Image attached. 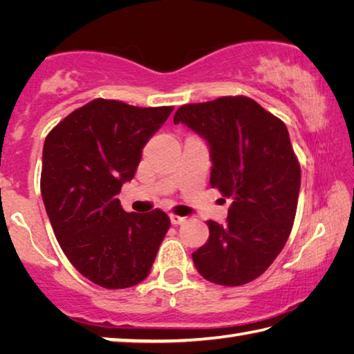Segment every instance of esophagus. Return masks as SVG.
I'll return each instance as SVG.
<instances>
[{"label":"esophagus","instance_id":"obj_1","mask_svg":"<svg viewBox=\"0 0 354 354\" xmlns=\"http://www.w3.org/2000/svg\"><path fill=\"white\" fill-rule=\"evenodd\" d=\"M170 220H171L173 225H183V223H185V221H187V218L181 217V215H176V214H171Z\"/></svg>","mask_w":354,"mask_h":354}]
</instances>
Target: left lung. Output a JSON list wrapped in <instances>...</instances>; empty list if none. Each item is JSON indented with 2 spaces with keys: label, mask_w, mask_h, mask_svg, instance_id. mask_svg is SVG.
<instances>
[{
  "label": "left lung",
  "mask_w": 354,
  "mask_h": 354,
  "mask_svg": "<svg viewBox=\"0 0 354 354\" xmlns=\"http://www.w3.org/2000/svg\"><path fill=\"white\" fill-rule=\"evenodd\" d=\"M184 123L211 145V185L231 198L225 225L207 220L209 241L192 254L214 284L259 278L284 248L295 220L301 167L284 122L243 95L184 104Z\"/></svg>",
  "instance_id": "1"
}]
</instances>
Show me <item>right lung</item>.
I'll return each mask as SVG.
<instances>
[{"mask_svg": "<svg viewBox=\"0 0 354 354\" xmlns=\"http://www.w3.org/2000/svg\"><path fill=\"white\" fill-rule=\"evenodd\" d=\"M171 111L97 98L45 139L40 190L55 236L71 266L104 289L145 279L170 227L160 209L124 212L115 195L134 178L143 147Z\"/></svg>", "mask_w": 354, "mask_h": 354, "instance_id": "obj_1", "label": "right lung"}]
</instances>
